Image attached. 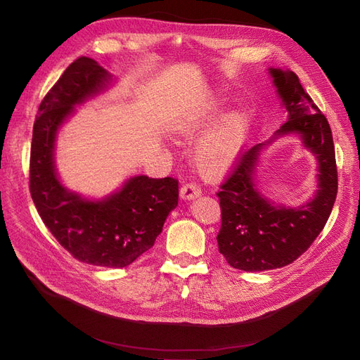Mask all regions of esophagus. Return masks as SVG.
I'll list each match as a JSON object with an SVG mask.
<instances>
[{"instance_id":"1","label":"esophagus","mask_w":360,"mask_h":360,"mask_svg":"<svg viewBox=\"0 0 360 360\" xmlns=\"http://www.w3.org/2000/svg\"><path fill=\"white\" fill-rule=\"evenodd\" d=\"M200 195H201V190H200V186H197L195 184H185L179 190V197L182 200H194Z\"/></svg>"}]
</instances>
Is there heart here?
<instances>
[{"instance_id": "b5f03b06", "label": "heart", "mask_w": 360, "mask_h": 360, "mask_svg": "<svg viewBox=\"0 0 360 360\" xmlns=\"http://www.w3.org/2000/svg\"><path fill=\"white\" fill-rule=\"evenodd\" d=\"M222 112L224 107L213 103L185 113L174 123V134L181 139H194L221 117ZM250 128L252 119L247 112L233 110L224 115L198 139L193 150V162L200 175L214 179L229 172L240 159Z\"/></svg>"}]
</instances>
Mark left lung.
I'll list each match as a JSON object with an SVG mask.
<instances>
[{
  "instance_id": "obj_1",
  "label": "left lung",
  "mask_w": 360,
  "mask_h": 360,
  "mask_svg": "<svg viewBox=\"0 0 360 360\" xmlns=\"http://www.w3.org/2000/svg\"><path fill=\"white\" fill-rule=\"evenodd\" d=\"M287 122L264 143L240 159L233 174L217 193L222 226L219 252L232 268L260 272L283 268L300 257L315 241L331 214L337 197V166L331 128L304 92L297 75L268 68ZM297 136L317 160V190L300 207L278 205L264 196L258 184L261 153L276 139Z\"/></svg>"
}]
</instances>
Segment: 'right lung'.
<instances>
[{"mask_svg":"<svg viewBox=\"0 0 360 360\" xmlns=\"http://www.w3.org/2000/svg\"><path fill=\"white\" fill-rule=\"evenodd\" d=\"M116 77L96 60L79 57L42 100L30 148V195L45 226L79 262L124 268L154 245L178 206V181L135 175L103 197H85L61 182L57 138L76 107L110 89Z\"/></svg>","mask_w":360,"mask_h":360,"instance_id":"right-lung-1","label":"right lung"}]
</instances>
